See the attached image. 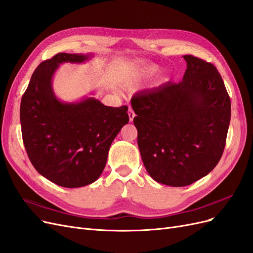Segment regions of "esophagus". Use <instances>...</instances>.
Listing matches in <instances>:
<instances>
[{"label":"esophagus","mask_w":253,"mask_h":253,"mask_svg":"<svg viewBox=\"0 0 253 253\" xmlns=\"http://www.w3.org/2000/svg\"><path fill=\"white\" fill-rule=\"evenodd\" d=\"M135 113H134V111H133V109L132 108H128V118H129V121L130 123H132L133 121V119L135 118Z\"/></svg>","instance_id":"esophagus-1"}]
</instances>
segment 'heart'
I'll list each match as a JSON object with an SVG mask.
<instances>
[{
    "label": "heart",
    "mask_w": 253,
    "mask_h": 253,
    "mask_svg": "<svg viewBox=\"0 0 253 253\" xmlns=\"http://www.w3.org/2000/svg\"><path fill=\"white\" fill-rule=\"evenodd\" d=\"M157 70H158V69H157V67H154V66L147 67V68H145V69H142L141 71L129 74L128 77L126 80V83L127 84H133V83L137 82V81L139 80V78H140L141 75H142V76H143V75H151V74H154L155 72H157Z\"/></svg>",
    "instance_id": "heart-1"
}]
</instances>
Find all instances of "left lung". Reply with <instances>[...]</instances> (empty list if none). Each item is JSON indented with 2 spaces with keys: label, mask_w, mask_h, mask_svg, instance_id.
Masks as SVG:
<instances>
[{
  "label": "left lung",
  "mask_w": 253,
  "mask_h": 253,
  "mask_svg": "<svg viewBox=\"0 0 253 253\" xmlns=\"http://www.w3.org/2000/svg\"><path fill=\"white\" fill-rule=\"evenodd\" d=\"M187 69L182 82L137 92L138 146L149 175L169 186H186L210 173L223 155L231 103L216 68L183 56Z\"/></svg>",
  "instance_id": "obj_1"
}]
</instances>
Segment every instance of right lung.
Segmentation results:
<instances>
[{
  "label": "right lung",
  "mask_w": 253,
  "mask_h": 253,
  "mask_svg": "<svg viewBox=\"0 0 253 253\" xmlns=\"http://www.w3.org/2000/svg\"><path fill=\"white\" fill-rule=\"evenodd\" d=\"M90 54L57 53L39 65L20 109L23 142L34 167L55 184L75 188L96 181L110 146L128 123L127 107L112 108L93 97L59 101L52 77L62 63H84Z\"/></svg>",
  "instance_id": "right-lung-1"
}]
</instances>
